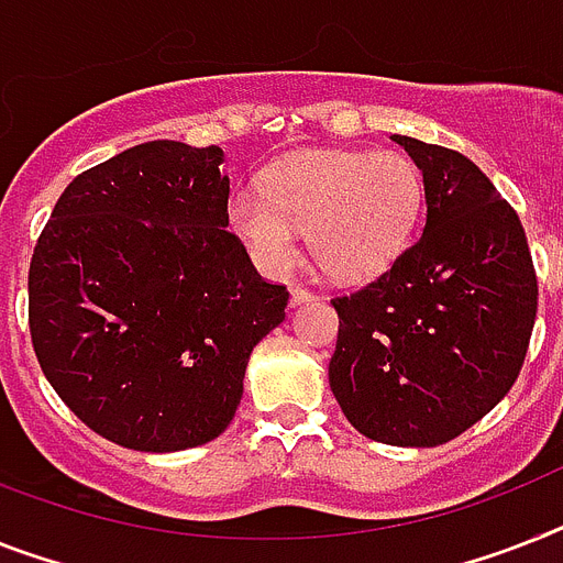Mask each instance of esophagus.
<instances>
[{
	"label": "esophagus",
	"instance_id": "1",
	"mask_svg": "<svg viewBox=\"0 0 563 563\" xmlns=\"http://www.w3.org/2000/svg\"><path fill=\"white\" fill-rule=\"evenodd\" d=\"M305 301H313V292L305 290V287H292V290H290L292 308H296V305H305Z\"/></svg>",
	"mask_w": 563,
	"mask_h": 563
}]
</instances>
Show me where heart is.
Returning a JSON list of instances; mask_svg holds the SVG:
<instances>
[{"label":"heart","instance_id":"b5f03b06","mask_svg":"<svg viewBox=\"0 0 563 563\" xmlns=\"http://www.w3.org/2000/svg\"><path fill=\"white\" fill-rule=\"evenodd\" d=\"M420 209V169L391 148L308 152L278 164L264 192L230 195L232 227L264 271H290L310 232L316 264L339 282L388 271L415 235Z\"/></svg>","mask_w":563,"mask_h":563}]
</instances>
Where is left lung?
Instances as JSON below:
<instances>
[{
	"mask_svg": "<svg viewBox=\"0 0 563 563\" xmlns=\"http://www.w3.org/2000/svg\"><path fill=\"white\" fill-rule=\"evenodd\" d=\"M426 189L422 235L368 287L336 296L331 391L360 434L449 443L509 394L538 313L521 218L466 155L394 134Z\"/></svg>",
	"mask_w": 563,
	"mask_h": 563,
	"instance_id": "left-lung-1",
	"label": "left lung"
}]
</instances>
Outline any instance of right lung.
Returning <instances> with one entry per match:
<instances>
[{
	"instance_id": "obj_1",
	"label": "right lung",
	"mask_w": 563,
	"mask_h": 563,
	"mask_svg": "<svg viewBox=\"0 0 563 563\" xmlns=\"http://www.w3.org/2000/svg\"><path fill=\"white\" fill-rule=\"evenodd\" d=\"M224 152L152 141L65 187L27 271L36 360L88 429L134 452L216 440L290 292L230 227Z\"/></svg>"
}]
</instances>
